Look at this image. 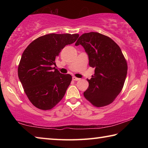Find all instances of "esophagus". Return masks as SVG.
Masks as SVG:
<instances>
[{"label":"esophagus","instance_id":"34e87169","mask_svg":"<svg viewBox=\"0 0 148 148\" xmlns=\"http://www.w3.org/2000/svg\"><path fill=\"white\" fill-rule=\"evenodd\" d=\"M72 79L74 80V81H78V80L80 79V78H78V77H72Z\"/></svg>","mask_w":148,"mask_h":148}]
</instances>
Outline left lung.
<instances>
[{
  "mask_svg": "<svg viewBox=\"0 0 148 148\" xmlns=\"http://www.w3.org/2000/svg\"><path fill=\"white\" fill-rule=\"evenodd\" d=\"M76 46L82 45L89 56V64L95 68L94 76L84 95L96 107L113 102L123 89L127 63L121 48L110 37L91 32L79 36Z\"/></svg>",
  "mask_w": 148,
  "mask_h": 148,
  "instance_id": "left-lung-1",
  "label": "left lung"
}]
</instances>
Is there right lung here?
Segmentation results:
<instances>
[{"label":"right lung","mask_w":148,"mask_h":148,"mask_svg":"<svg viewBox=\"0 0 148 148\" xmlns=\"http://www.w3.org/2000/svg\"><path fill=\"white\" fill-rule=\"evenodd\" d=\"M78 36V34H46L24 50L18 77L30 102L37 108L51 110L63 98L72 76L61 74L53 65L61 49L73 44Z\"/></svg>","instance_id":"right-lung-1"}]
</instances>
